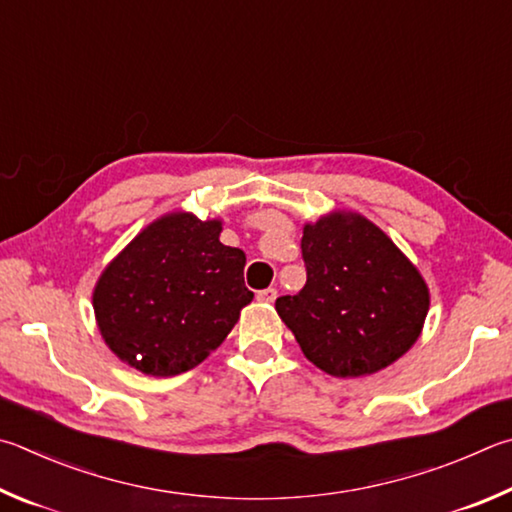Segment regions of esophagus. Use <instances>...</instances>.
I'll list each match as a JSON object with an SVG mask.
<instances>
[{
    "instance_id": "obj_1",
    "label": "esophagus",
    "mask_w": 512,
    "mask_h": 512,
    "mask_svg": "<svg viewBox=\"0 0 512 512\" xmlns=\"http://www.w3.org/2000/svg\"><path fill=\"white\" fill-rule=\"evenodd\" d=\"M275 297H277L275 288H264V291L257 293V300H259V302H266V304H273Z\"/></svg>"
}]
</instances>
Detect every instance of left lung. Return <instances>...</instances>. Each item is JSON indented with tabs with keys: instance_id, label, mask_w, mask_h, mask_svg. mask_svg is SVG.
I'll return each mask as SVG.
<instances>
[{
	"instance_id": "obj_1",
	"label": "left lung",
	"mask_w": 512,
	"mask_h": 512,
	"mask_svg": "<svg viewBox=\"0 0 512 512\" xmlns=\"http://www.w3.org/2000/svg\"><path fill=\"white\" fill-rule=\"evenodd\" d=\"M306 284L275 311L302 353L336 378L376 374L414 347L430 288L407 255L360 212L333 210L302 228Z\"/></svg>"
}]
</instances>
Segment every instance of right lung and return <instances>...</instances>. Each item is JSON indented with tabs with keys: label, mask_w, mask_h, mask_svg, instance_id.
I'll return each mask as SVG.
<instances>
[{
	"label": "right lung",
	"mask_w": 512,
	"mask_h": 512,
	"mask_svg": "<svg viewBox=\"0 0 512 512\" xmlns=\"http://www.w3.org/2000/svg\"><path fill=\"white\" fill-rule=\"evenodd\" d=\"M221 219L167 212L111 259L94 286L100 336L147 376L183 374L210 356L253 293L246 253L219 241Z\"/></svg>",
	"instance_id": "right-lung-1"
}]
</instances>
